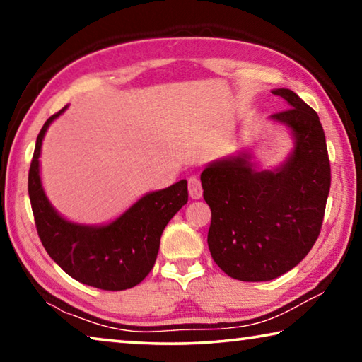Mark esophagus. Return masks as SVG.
<instances>
[{
    "label": "esophagus",
    "instance_id": "esophagus-1",
    "mask_svg": "<svg viewBox=\"0 0 362 362\" xmlns=\"http://www.w3.org/2000/svg\"><path fill=\"white\" fill-rule=\"evenodd\" d=\"M188 193L193 199H199L203 196V187L198 177H189L188 179Z\"/></svg>",
    "mask_w": 362,
    "mask_h": 362
}]
</instances>
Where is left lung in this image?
I'll list each match as a JSON object with an SVG mask.
<instances>
[{"mask_svg":"<svg viewBox=\"0 0 362 362\" xmlns=\"http://www.w3.org/2000/svg\"><path fill=\"white\" fill-rule=\"evenodd\" d=\"M291 108L272 115L293 137L289 158L259 170L249 153L211 163L201 174L212 220L207 244L228 276L259 283L297 267L320 236L330 163L320 116L291 89H274Z\"/></svg>","mask_w":362,"mask_h":362,"instance_id":"obj_1","label":"left lung"}]
</instances>
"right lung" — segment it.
<instances>
[{"label":"right lung","mask_w":362,"mask_h":362,"mask_svg":"<svg viewBox=\"0 0 362 362\" xmlns=\"http://www.w3.org/2000/svg\"><path fill=\"white\" fill-rule=\"evenodd\" d=\"M65 110L41 127L30 164L28 196L38 236L49 257L73 279L102 291L131 289L151 272L163 230L187 204V180L146 193L107 225H81L64 218L42 189L40 156L49 124Z\"/></svg>","instance_id":"add662e5"}]
</instances>
